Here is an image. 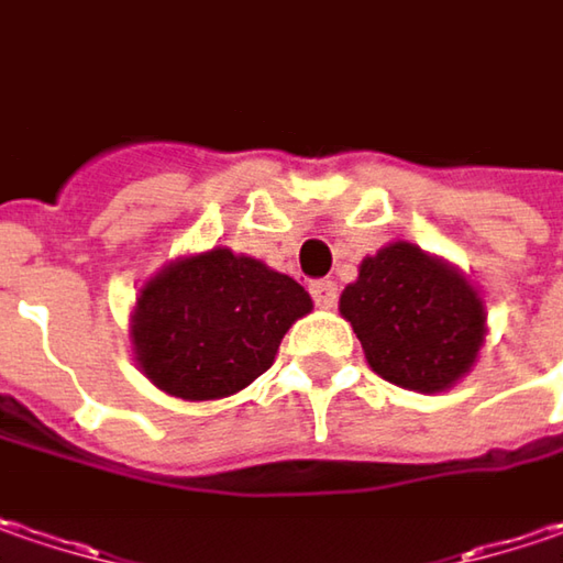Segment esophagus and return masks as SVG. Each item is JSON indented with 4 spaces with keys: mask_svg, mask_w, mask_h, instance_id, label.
I'll use <instances>...</instances> for the list:
<instances>
[{
    "mask_svg": "<svg viewBox=\"0 0 563 563\" xmlns=\"http://www.w3.org/2000/svg\"><path fill=\"white\" fill-rule=\"evenodd\" d=\"M310 295H313V303L317 307H335V300H339V288H335V282H317V285H310Z\"/></svg>",
    "mask_w": 563,
    "mask_h": 563,
    "instance_id": "esophagus-1",
    "label": "esophagus"
}]
</instances>
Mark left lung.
<instances>
[{
    "label": "left lung",
    "mask_w": 563,
    "mask_h": 563,
    "mask_svg": "<svg viewBox=\"0 0 563 563\" xmlns=\"http://www.w3.org/2000/svg\"><path fill=\"white\" fill-rule=\"evenodd\" d=\"M379 377L443 393L463 379L485 342V303L460 268L396 240L367 256L339 297Z\"/></svg>",
    "instance_id": "8db88e82"
}]
</instances>
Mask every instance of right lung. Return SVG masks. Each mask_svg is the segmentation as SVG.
<instances>
[{"label": "right lung", "mask_w": 563, "mask_h": 563, "mask_svg": "<svg viewBox=\"0 0 563 563\" xmlns=\"http://www.w3.org/2000/svg\"><path fill=\"white\" fill-rule=\"evenodd\" d=\"M310 310L295 278L214 246L167 263L142 285L129 339L157 389L209 402L266 374L285 332Z\"/></svg>", "instance_id": "right-lung-1"}]
</instances>
